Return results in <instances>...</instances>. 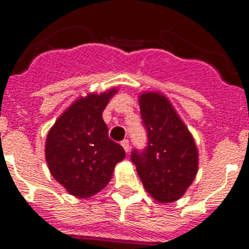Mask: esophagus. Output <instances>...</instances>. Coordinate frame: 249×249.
I'll return each mask as SVG.
<instances>
[{"mask_svg": "<svg viewBox=\"0 0 249 249\" xmlns=\"http://www.w3.org/2000/svg\"><path fill=\"white\" fill-rule=\"evenodd\" d=\"M121 146L124 147L125 152H129V150H130V146H129V141L128 140L121 141Z\"/></svg>", "mask_w": 249, "mask_h": 249, "instance_id": "1", "label": "esophagus"}]
</instances>
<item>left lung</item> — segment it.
Wrapping results in <instances>:
<instances>
[{"label": "left lung", "mask_w": 249, "mask_h": 249, "mask_svg": "<svg viewBox=\"0 0 249 249\" xmlns=\"http://www.w3.org/2000/svg\"><path fill=\"white\" fill-rule=\"evenodd\" d=\"M147 146L130 155L144 189L159 203L178 200L197 172V150L169 101L158 93L140 97Z\"/></svg>", "instance_id": "obj_1"}]
</instances>
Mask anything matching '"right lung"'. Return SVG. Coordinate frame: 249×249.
Returning a JSON list of instances; mask_svg holds the SVG:
<instances>
[{
    "instance_id": "obj_1",
    "label": "right lung",
    "mask_w": 249,
    "mask_h": 249,
    "mask_svg": "<svg viewBox=\"0 0 249 249\" xmlns=\"http://www.w3.org/2000/svg\"><path fill=\"white\" fill-rule=\"evenodd\" d=\"M116 93L89 94L59 116L46 138L45 156L50 173L71 195L93 196L107 186L124 148L109 140L102 112Z\"/></svg>"
}]
</instances>
